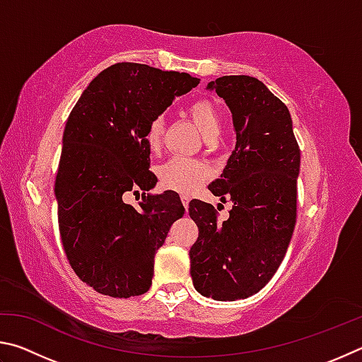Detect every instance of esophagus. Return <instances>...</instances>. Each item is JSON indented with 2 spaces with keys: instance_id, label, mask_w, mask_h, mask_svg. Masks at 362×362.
Wrapping results in <instances>:
<instances>
[{
  "instance_id": "1",
  "label": "esophagus",
  "mask_w": 362,
  "mask_h": 362,
  "mask_svg": "<svg viewBox=\"0 0 362 362\" xmlns=\"http://www.w3.org/2000/svg\"><path fill=\"white\" fill-rule=\"evenodd\" d=\"M180 199H182V204L185 206V209H188V204H189V196H188V194H182V196H180Z\"/></svg>"
}]
</instances>
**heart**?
Masks as SVG:
<instances>
[{
	"label": "heart",
	"mask_w": 362,
	"mask_h": 362,
	"mask_svg": "<svg viewBox=\"0 0 362 362\" xmlns=\"http://www.w3.org/2000/svg\"><path fill=\"white\" fill-rule=\"evenodd\" d=\"M188 115L207 140H214L218 136L220 115L217 107L211 100H194L188 107ZM164 131H166L164 116L158 115L155 118H151L148 126H146V144L151 148H156L161 144ZM206 174L207 169L203 163L185 158H173L159 168V180H161L163 185L180 193H192L204 180Z\"/></svg>",
	"instance_id": "1"
}]
</instances>
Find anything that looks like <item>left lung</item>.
I'll return each instance as SVG.
<instances>
[{
    "instance_id": "obj_1",
    "label": "left lung",
    "mask_w": 362,
    "mask_h": 362,
    "mask_svg": "<svg viewBox=\"0 0 362 362\" xmlns=\"http://www.w3.org/2000/svg\"><path fill=\"white\" fill-rule=\"evenodd\" d=\"M233 113L236 146L209 189L233 207L218 223L217 211L192 201L198 240L189 249V273L204 297L235 302L259 292L283 262L297 220L300 148L287 107L247 75L211 81Z\"/></svg>"
}]
</instances>
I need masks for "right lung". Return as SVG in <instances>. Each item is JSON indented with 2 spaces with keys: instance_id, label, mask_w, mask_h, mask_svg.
Masks as SVG:
<instances>
[{
  "instance_id": "1",
  "label": "right lung",
  "mask_w": 362,
  "mask_h": 362,
  "mask_svg": "<svg viewBox=\"0 0 362 362\" xmlns=\"http://www.w3.org/2000/svg\"><path fill=\"white\" fill-rule=\"evenodd\" d=\"M199 84L188 73L119 62L99 73L66 119L56 175L59 231L76 276L103 296L129 298L151 286L155 254L185 214L179 194H122L156 185L146 126Z\"/></svg>"
}]
</instances>
